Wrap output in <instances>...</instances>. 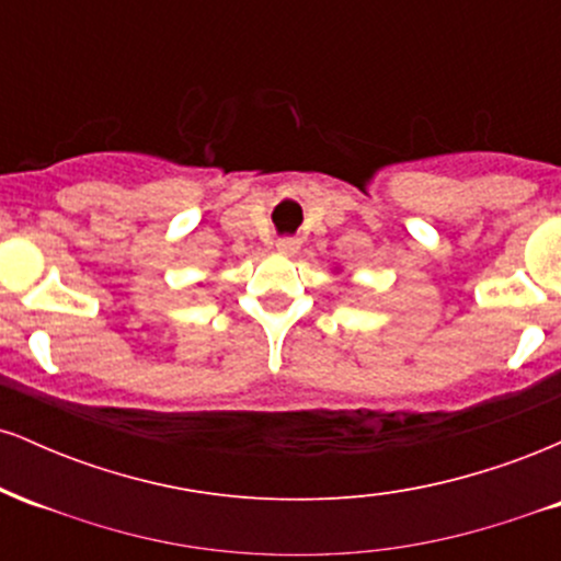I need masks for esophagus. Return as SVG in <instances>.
<instances>
[{"label": "esophagus", "instance_id": "34e87169", "mask_svg": "<svg viewBox=\"0 0 561 561\" xmlns=\"http://www.w3.org/2000/svg\"><path fill=\"white\" fill-rule=\"evenodd\" d=\"M298 248H300V240H295V237H282V240H276V250L285 255L298 253Z\"/></svg>", "mask_w": 561, "mask_h": 561}]
</instances>
